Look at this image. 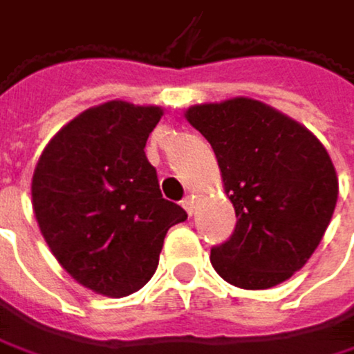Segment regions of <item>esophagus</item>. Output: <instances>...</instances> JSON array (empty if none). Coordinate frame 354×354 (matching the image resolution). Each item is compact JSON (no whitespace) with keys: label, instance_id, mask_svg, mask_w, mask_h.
Listing matches in <instances>:
<instances>
[{"label":"esophagus","instance_id":"1","mask_svg":"<svg viewBox=\"0 0 354 354\" xmlns=\"http://www.w3.org/2000/svg\"><path fill=\"white\" fill-rule=\"evenodd\" d=\"M183 208L193 216V212H195V197H193V195H187V197L183 199Z\"/></svg>","mask_w":354,"mask_h":354}]
</instances>
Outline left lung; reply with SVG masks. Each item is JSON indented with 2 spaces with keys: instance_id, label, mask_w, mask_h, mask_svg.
Instances as JSON below:
<instances>
[{
  "instance_id": "left-lung-1",
  "label": "left lung",
  "mask_w": 354,
  "mask_h": 354,
  "mask_svg": "<svg viewBox=\"0 0 354 354\" xmlns=\"http://www.w3.org/2000/svg\"><path fill=\"white\" fill-rule=\"evenodd\" d=\"M216 155L238 216L210 261L240 289H270L306 266L337 201L325 146L297 120L257 100L234 97L187 110Z\"/></svg>"
}]
</instances>
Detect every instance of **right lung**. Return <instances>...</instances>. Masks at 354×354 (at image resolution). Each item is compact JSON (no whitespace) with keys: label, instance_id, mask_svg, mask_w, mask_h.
<instances>
[{"label":"right lung","instance_id":"add662e5","mask_svg":"<svg viewBox=\"0 0 354 354\" xmlns=\"http://www.w3.org/2000/svg\"><path fill=\"white\" fill-rule=\"evenodd\" d=\"M163 116L157 106L108 102L70 120L44 148L31 199L57 261L82 287L125 297L159 266L167 229L187 221L161 195L144 146Z\"/></svg>","mask_w":354,"mask_h":354}]
</instances>
